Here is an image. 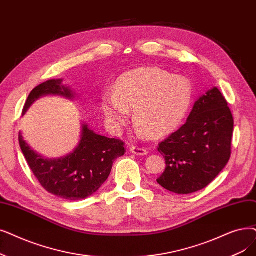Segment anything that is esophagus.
<instances>
[{
    "mask_svg": "<svg viewBox=\"0 0 256 256\" xmlns=\"http://www.w3.org/2000/svg\"><path fill=\"white\" fill-rule=\"evenodd\" d=\"M130 152L132 154H137V156H146V154H148V152L146 148H138V146H130Z\"/></svg>",
    "mask_w": 256,
    "mask_h": 256,
    "instance_id": "esophagus-1",
    "label": "esophagus"
}]
</instances>
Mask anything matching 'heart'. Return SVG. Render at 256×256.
Wrapping results in <instances>:
<instances>
[{
    "label": "heart",
    "instance_id": "1",
    "mask_svg": "<svg viewBox=\"0 0 256 256\" xmlns=\"http://www.w3.org/2000/svg\"><path fill=\"white\" fill-rule=\"evenodd\" d=\"M192 98V86L186 78L150 66L121 75L114 94H104L100 104L106 121L115 130L126 124L128 112L134 110L139 132H146L150 138H160L181 124Z\"/></svg>",
    "mask_w": 256,
    "mask_h": 256
}]
</instances>
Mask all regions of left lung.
Instances as JSON below:
<instances>
[{"label":"left lung","instance_id":"1","mask_svg":"<svg viewBox=\"0 0 256 256\" xmlns=\"http://www.w3.org/2000/svg\"><path fill=\"white\" fill-rule=\"evenodd\" d=\"M233 124L225 97L211 88L196 102L186 124L159 143L166 168L157 182L178 194L209 185L230 159Z\"/></svg>","mask_w":256,"mask_h":256}]
</instances>
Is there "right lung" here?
Instances as JSON below:
<instances>
[{
	"instance_id": "right-lung-1",
	"label": "right lung",
	"mask_w": 256,
	"mask_h": 256,
	"mask_svg": "<svg viewBox=\"0 0 256 256\" xmlns=\"http://www.w3.org/2000/svg\"><path fill=\"white\" fill-rule=\"evenodd\" d=\"M62 82L52 80L33 88L24 106L23 115L42 95L72 98L73 94L68 88L62 86ZM18 142L30 170L44 190L71 201L84 200L96 192L106 181L114 161L126 152L124 141L97 135L86 124L82 126L78 146L64 158L44 159L30 148L20 134Z\"/></svg>"
}]
</instances>
